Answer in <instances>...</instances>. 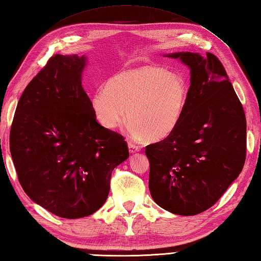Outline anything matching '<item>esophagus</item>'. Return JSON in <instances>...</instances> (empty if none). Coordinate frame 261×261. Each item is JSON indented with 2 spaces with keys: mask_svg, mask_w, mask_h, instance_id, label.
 <instances>
[{
  "mask_svg": "<svg viewBox=\"0 0 261 261\" xmlns=\"http://www.w3.org/2000/svg\"><path fill=\"white\" fill-rule=\"evenodd\" d=\"M127 147H129V152L130 153H135V152L140 151V147L135 145V143H132V142H127Z\"/></svg>",
  "mask_w": 261,
  "mask_h": 261,
  "instance_id": "esophagus-1",
  "label": "esophagus"
}]
</instances>
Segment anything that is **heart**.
<instances>
[{"mask_svg":"<svg viewBox=\"0 0 261 261\" xmlns=\"http://www.w3.org/2000/svg\"><path fill=\"white\" fill-rule=\"evenodd\" d=\"M188 97L184 77L158 66H139L114 75L91 96L94 118L114 130L126 119L137 139L159 141L179 124Z\"/></svg>","mask_w":261,"mask_h":261,"instance_id":"obj_1","label":"heart"}]
</instances>
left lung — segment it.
<instances>
[{
	"mask_svg": "<svg viewBox=\"0 0 261 261\" xmlns=\"http://www.w3.org/2000/svg\"><path fill=\"white\" fill-rule=\"evenodd\" d=\"M191 70L184 114L175 131L146 147L149 191L160 207L195 215L219 201L243 168L247 123L242 104L213 54L166 55Z\"/></svg>",
	"mask_w": 261,
	"mask_h": 261,
	"instance_id": "left-lung-1",
	"label": "left lung"
}]
</instances>
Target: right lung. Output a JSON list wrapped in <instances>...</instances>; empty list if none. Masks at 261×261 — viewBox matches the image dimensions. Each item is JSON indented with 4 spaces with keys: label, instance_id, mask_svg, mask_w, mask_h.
I'll list each match as a JSON object with an SVG mask.
<instances>
[{
    "label": "right lung",
    "instance_id": "obj_1",
    "mask_svg": "<svg viewBox=\"0 0 261 261\" xmlns=\"http://www.w3.org/2000/svg\"><path fill=\"white\" fill-rule=\"evenodd\" d=\"M85 56L55 55L19 99L10 151L33 202L64 219L93 214L105 203L113 169L129 158L124 138L94 118L82 86Z\"/></svg>",
    "mask_w": 261,
    "mask_h": 261
}]
</instances>
